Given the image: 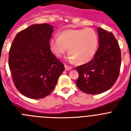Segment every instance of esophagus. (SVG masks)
I'll use <instances>...</instances> for the list:
<instances>
[{
  "label": "esophagus",
  "mask_w": 131,
  "mask_h": 131,
  "mask_svg": "<svg viewBox=\"0 0 131 131\" xmlns=\"http://www.w3.org/2000/svg\"><path fill=\"white\" fill-rule=\"evenodd\" d=\"M72 69V67L69 66L68 65H65V69L66 70V71H69V70H71Z\"/></svg>",
  "instance_id": "esophagus-1"
}]
</instances>
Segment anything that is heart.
I'll list each match as a JSON object with an SVG mask.
<instances>
[{
    "label": "heart",
    "mask_w": 131,
    "mask_h": 131,
    "mask_svg": "<svg viewBox=\"0 0 131 131\" xmlns=\"http://www.w3.org/2000/svg\"><path fill=\"white\" fill-rule=\"evenodd\" d=\"M98 45V34L91 28L64 30L50 40V49L56 56H62L68 48L69 58L79 64L93 58Z\"/></svg>",
    "instance_id": "1"
}]
</instances>
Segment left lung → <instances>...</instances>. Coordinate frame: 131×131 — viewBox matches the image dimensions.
I'll return each instance as SVG.
<instances>
[{
	"instance_id": "obj_1",
	"label": "left lung",
	"mask_w": 131,
	"mask_h": 131,
	"mask_svg": "<svg viewBox=\"0 0 131 131\" xmlns=\"http://www.w3.org/2000/svg\"><path fill=\"white\" fill-rule=\"evenodd\" d=\"M98 33L99 47L93 59L76 68L77 87L89 94L102 93L112 88L121 68V50L113 33L100 27Z\"/></svg>"
}]
</instances>
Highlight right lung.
<instances>
[{"instance_id": "add662e5", "label": "right lung", "mask_w": 131, "mask_h": 131, "mask_svg": "<svg viewBox=\"0 0 131 131\" xmlns=\"http://www.w3.org/2000/svg\"><path fill=\"white\" fill-rule=\"evenodd\" d=\"M53 27L34 24L16 35L9 51L8 65L16 89L25 96L40 99L52 92L65 68L52 52Z\"/></svg>"}]
</instances>
